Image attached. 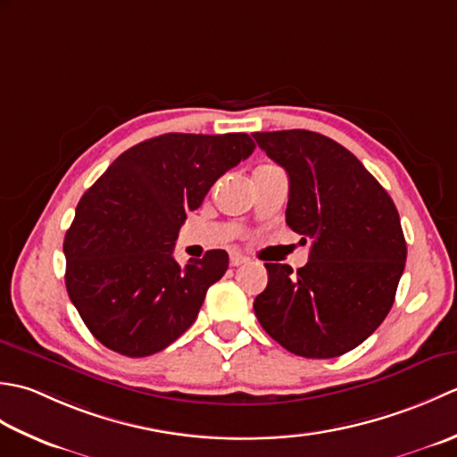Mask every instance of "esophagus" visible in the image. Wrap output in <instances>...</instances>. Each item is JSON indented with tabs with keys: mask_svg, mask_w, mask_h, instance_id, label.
Listing matches in <instances>:
<instances>
[{
	"mask_svg": "<svg viewBox=\"0 0 457 457\" xmlns=\"http://www.w3.org/2000/svg\"><path fill=\"white\" fill-rule=\"evenodd\" d=\"M245 262H248V258L245 254H240V253H232L230 254V266H240V264H245Z\"/></svg>",
	"mask_w": 457,
	"mask_h": 457,
	"instance_id": "34e87169",
	"label": "esophagus"
}]
</instances>
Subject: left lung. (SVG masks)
I'll list each match as a JSON object with an SVG mask.
<instances>
[{
  "label": "left lung",
  "instance_id": "left-lung-1",
  "mask_svg": "<svg viewBox=\"0 0 457 457\" xmlns=\"http://www.w3.org/2000/svg\"><path fill=\"white\" fill-rule=\"evenodd\" d=\"M258 147L290 177L286 222L310 260L270 264L254 313L284 349L331 359L361 345L388 315L406 262L390 195L355 155L310 129L254 132Z\"/></svg>",
  "mask_w": 457,
  "mask_h": 457
}]
</instances>
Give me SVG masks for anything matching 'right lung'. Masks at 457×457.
Listing matches in <instances>:
<instances>
[{
	"mask_svg": "<svg viewBox=\"0 0 457 457\" xmlns=\"http://www.w3.org/2000/svg\"><path fill=\"white\" fill-rule=\"evenodd\" d=\"M254 147L248 134H163L129 147L82 195L62 245L64 284L102 345L147 357L197 320L228 254L209 250L181 266L175 240L212 183Z\"/></svg>",
	"mask_w": 457,
	"mask_h": 457,
	"instance_id": "obj_1",
	"label": "right lung"
}]
</instances>
